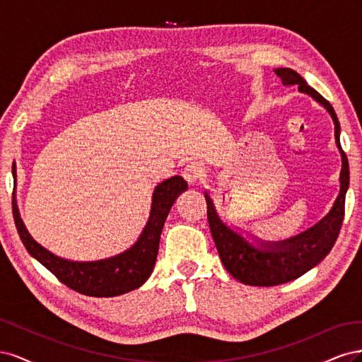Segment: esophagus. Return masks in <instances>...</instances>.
I'll return each mask as SVG.
<instances>
[{
  "mask_svg": "<svg viewBox=\"0 0 362 362\" xmlns=\"http://www.w3.org/2000/svg\"><path fill=\"white\" fill-rule=\"evenodd\" d=\"M184 178L187 180L190 184L199 182L205 177V169L201 166L199 163H190L184 169Z\"/></svg>",
  "mask_w": 362,
  "mask_h": 362,
  "instance_id": "1",
  "label": "esophagus"
}]
</instances>
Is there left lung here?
Wrapping results in <instances>:
<instances>
[{
  "instance_id": "8db88e82",
  "label": "left lung",
  "mask_w": 362,
  "mask_h": 362,
  "mask_svg": "<svg viewBox=\"0 0 362 362\" xmlns=\"http://www.w3.org/2000/svg\"><path fill=\"white\" fill-rule=\"evenodd\" d=\"M275 74L284 86H298L299 92L314 98L331 115L335 125V144L341 154V172H339L338 198L334 202L332 210L319 223L299 235L284 240V242L272 243L255 240L257 246L249 243L242 234L223 223L216 211L210 194L205 192L208 223H210L218 257H221L225 269L235 279L246 286L255 287L281 286V284L298 279L329 254L343 225L344 201L349 187V161L341 149V144H339V122L334 107L319 92L306 84L296 71L279 68L275 69Z\"/></svg>"
}]
</instances>
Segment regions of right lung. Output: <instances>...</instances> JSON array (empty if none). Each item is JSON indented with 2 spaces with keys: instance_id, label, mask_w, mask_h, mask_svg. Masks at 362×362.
I'll return each instance as SVG.
<instances>
[{
  "instance_id": "right-lung-1",
  "label": "right lung",
  "mask_w": 362,
  "mask_h": 362,
  "mask_svg": "<svg viewBox=\"0 0 362 362\" xmlns=\"http://www.w3.org/2000/svg\"><path fill=\"white\" fill-rule=\"evenodd\" d=\"M185 190L187 182L180 175L160 182L152 193L151 214L137 242L122 254L100 261H69L54 255L27 231L19 216L15 196L12 208L18 234L33 258H36L60 282L75 291L92 298H113L139 288L151 276L158 254L164 222L178 194Z\"/></svg>"
}]
</instances>
